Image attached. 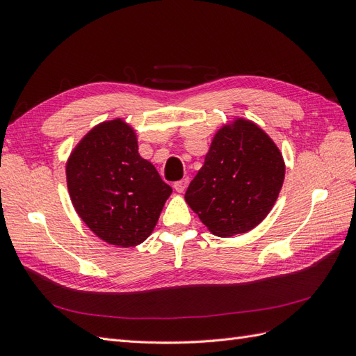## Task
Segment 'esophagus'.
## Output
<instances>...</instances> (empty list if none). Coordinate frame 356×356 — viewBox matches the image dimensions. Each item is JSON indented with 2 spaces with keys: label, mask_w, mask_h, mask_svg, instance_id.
I'll list each match as a JSON object with an SVG mask.
<instances>
[{
  "label": "esophagus",
  "mask_w": 356,
  "mask_h": 356,
  "mask_svg": "<svg viewBox=\"0 0 356 356\" xmlns=\"http://www.w3.org/2000/svg\"><path fill=\"white\" fill-rule=\"evenodd\" d=\"M188 186V178H182L177 182H174V188L178 191V193H184V190L187 188Z\"/></svg>",
  "instance_id": "34e87169"
}]
</instances>
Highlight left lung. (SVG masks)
<instances>
[{
    "label": "left lung",
    "instance_id": "8db88e82",
    "mask_svg": "<svg viewBox=\"0 0 356 356\" xmlns=\"http://www.w3.org/2000/svg\"><path fill=\"white\" fill-rule=\"evenodd\" d=\"M284 178L279 148L257 124L239 118L215 135L186 200L213 234L227 238L250 232L267 217Z\"/></svg>",
    "mask_w": 356,
    "mask_h": 356
}]
</instances>
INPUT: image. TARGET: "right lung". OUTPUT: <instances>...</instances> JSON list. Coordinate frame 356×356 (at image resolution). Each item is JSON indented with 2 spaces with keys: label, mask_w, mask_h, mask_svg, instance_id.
<instances>
[{
  "label": "right lung",
  "mask_w": 356,
  "mask_h": 356,
  "mask_svg": "<svg viewBox=\"0 0 356 356\" xmlns=\"http://www.w3.org/2000/svg\"><path fill=\"white\" fill-rule=\"evenodd\" d=\"M75 211L102 241L143 243L156 227L172 188L138 153L136 135L120 118L101 123L74 148L67 163Z\"/></svg>",
  "instance_id": "add662e5"
}]
</instances>
